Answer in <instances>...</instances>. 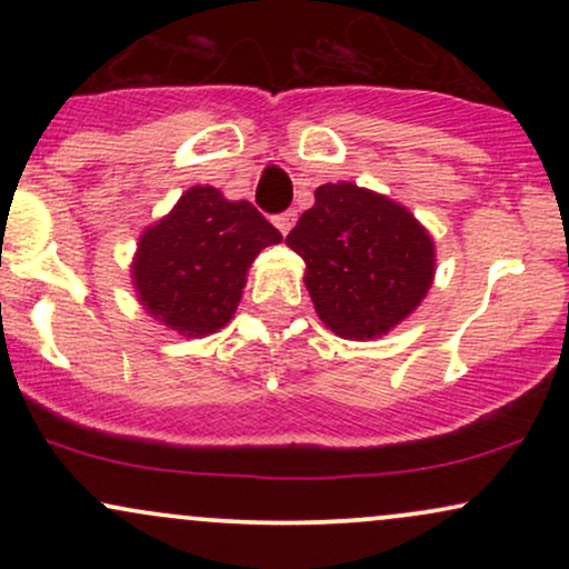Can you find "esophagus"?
Here are the masks:
<instances>
[{"mask_svg": "<svg viewBox=\"0 0 569 569\" xmlns=\"http://www.w3.org/2000/svg\"><path fill=\"white\" fill-rule=\"evenodd\" d=\"M272 221H276V227H278L280 232L289 234V230L293 227V221H297V211H283V213H278V217L272 219Z\"/></svg>", "mask_w": 569, "mask_h": 569, "instance_id": "esophagus-1", "label": "esophagus"}]
</instances>
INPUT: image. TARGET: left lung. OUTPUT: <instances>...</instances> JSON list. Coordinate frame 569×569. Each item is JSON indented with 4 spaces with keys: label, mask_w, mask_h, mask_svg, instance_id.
<instances>
[{
    "label": "left lung",
    "mask_w": 569,
    "mask_h": 569,
    "mask_svg": "<svg viewBox=\"0 0 569 569\" xmlns=\"http://www.w3.org/2000/svg\"><path fill=\"white\" fill-rule=\"evenodd\" d=\"M305 259L318 318L348 339L380 337L422 302L433 240L403 206L350 181L316 189V206L286 234Z\"/></svg>",
    "instance_id": "left-lung-1"
}]
</instances>
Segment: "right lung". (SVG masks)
Masks as SVG:
<instances>
[{
  "mask_svg": "<svg viewBox=\"0 0 569 569\" xmlns=\"http://www.w3.org/2000/svg\"><path fill=\"white\" fill-rule=\"evenodd\" d=\"M283 240L248 200L192 187L166 219L141 234L133 283L141 305L181 335L219 331L234 316L246 270Z\"/></svg>",
  "mask_w": 569,
  "mask_h": 569,
  "instance_id": "1",
  "label": "right lung"
}]
</instances>
